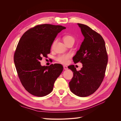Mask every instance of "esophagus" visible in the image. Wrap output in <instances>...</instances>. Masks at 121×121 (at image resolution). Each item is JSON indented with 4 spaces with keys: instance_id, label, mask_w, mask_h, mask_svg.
Here are the masks:
<instances>
[{
    "instance_id": "1",
    "label": "esophagus",
    "mask_w": 121,
    "mask_h": 121,
    "mask_svg": "<svg viewBox=\"0 0 121 121\" xmlns=\"http://www.w3.org/2000/svg\"><path fill=\"white\" fill-rule=\"evenodd\" d=\"M64 69L65 70H67V69H68V67L66 66V65H64Z\"/></svg>"
}]
</instances>
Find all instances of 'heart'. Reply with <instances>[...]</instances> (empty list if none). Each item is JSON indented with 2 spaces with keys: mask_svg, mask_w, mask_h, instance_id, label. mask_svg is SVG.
I'll use <instances>...</instances> for the list:
<instances>
[{
  "mask_svg": "<svg viewBox=\"0 0 121 121\" xmlns=\"http://www.w3.org/2000/svg\"><path fill=\"white\" fill-rule=\"evenodd\" d=\"M63 40L65 44H67L68 43H69L70 42H74L75 41L74 38L72 36L69 35H67L64 36L63 37ZM54 43L55 42L53 43V45L54 44ZM71 57V56L69 54H62L60 55V56H57L56 58V60L61 64H67L68 63L69 60L70 59Z\"/></svg>",
  "mask_w": 121,
  "mask_h": 121,
  "instance_id": "1",
  "label": "heart"
}]
</instances>
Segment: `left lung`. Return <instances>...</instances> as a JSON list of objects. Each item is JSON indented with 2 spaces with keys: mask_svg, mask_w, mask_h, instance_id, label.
<instances>
[{
  "mask_svg": "<svg viewBox=\"0 0 121 121\" xmlns=\"http://www.w3.org/2000/svg\"><path fill=\"white\" fill-rule=\"evenodd\" d=\"M84 37L80 48L73 59L83 65L77 71L74 65L68 67L73 72L69 82L71 92L77 96L86 97L95 92L105 76L108 57L102 36L87 25L78 24Z\"/></svg>",
  "mask_w": 121,
  "mask_h": 121,
  "instance_id": "obj_1",
  "label": "left lung"
}]
</instances>
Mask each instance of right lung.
Returning a JSON list of instances; mask_svg holds the SVG:
<instances>
[{
    "label": "right lung",
    "mask_w": 121,
    "mask_h": 121,
    "mask_svg": "<svg viewBox=\"0 0 121 121\" xmlns=\"http://www.w3.org/2000/svg\"><path fill=\"white\" fill-rule=\"evenodd\" d=\"M60 25H37L26 32L18 43L14 63L21 82L29 93L38 97L49 94L63 70L60 64L42 66L40 61L50 53L58 33L65 29Z\"/></svg>",
    "instance_id": "right-lung-1"
}]
</instances>
